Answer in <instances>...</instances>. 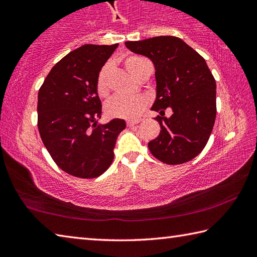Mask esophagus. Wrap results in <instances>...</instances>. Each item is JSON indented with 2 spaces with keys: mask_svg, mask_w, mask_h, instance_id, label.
I'll use <instances>...</instances> for the list:
<instances>
[{
  "mask_svg": "<svg viewBox=\"0 0 257 257\" xmlns=\"http://www.w3.org/2000/svg\"><path fill=\"white\" fill-rule=\"evenodd\" d=\"M139 122H141V120H127V125L132 127V125H135Z\"/></svg>",
  "mask_w": 257,
  "mask_h": 257,
  "instance_id": "34e87169",
  "label": "esophagus"
}]
</instances>
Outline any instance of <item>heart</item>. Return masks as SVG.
<instances>
[{"label":"heart","mask_w":257,"mask_h":257,"mask_svg":"<svg viewBox=\"0 0 257 257\" xmlns=\"http://www.w3.org/2000/svg\"><path fill=\"white\" fill-rule=\"evenodd\" d=\"M146 62L147 60L142 58V56L132 55L125 59L124 67L134 77H137ZM111 64L107 63L102 67L97 75L96 92L98 96L101 97H106L110 93V82H108ZM149 103L150 99L145 95H136V96H120V95H116L106 103L105 110L108 115L114 116V118L135 119L138 118L145 111Z\"/></svg>","instance_id":"obj_1"}]
</instances>
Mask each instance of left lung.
Instances as JSON below:
<instances>
[{"label":"left lung","mask_w":257,"mask_h":257,"mask_svg":"<svg viewBox=\"0 0 257 257\" xmlns=\"http://www.w3.org/2000/svg\"><path fill=\"white\" fill-rule=\"evenodd\" d=\"M136 54L147 56L155 67L156 98L152 110L159 112L160 135L149 143L161 162L181 164L205 147L216 115V84L203 56L175 36H158L125 42ZM170 107L171 117L165 116Z\"/></svg>","instance_id":"8db88e82"}]
</instances>
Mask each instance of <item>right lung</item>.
Masks as SVG:
<instances>
[{
	"label": "right lung",
	"instance_id": "1",
	"mask_svg": "<svg viewBox=\"0 0 257 257\" xmlns=\"http://www.w3.org/2000/svg\"><path fill=\"white\" fill-rule=\"evenodd\" d=\"M118 44H86L60 60L38 92V130L56 165L73 177L96 178L110 167L125 121L98 124L102 103L96 92L99 70Z\"/></svg>",
	"mask_w": 257,
	"mask_h": 257
}]
</instances>
